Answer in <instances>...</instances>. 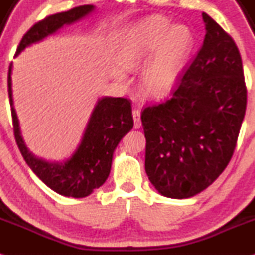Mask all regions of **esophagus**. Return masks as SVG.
<instances>
[{
    "label": "esophagus",
    "mask_w": 255,
    "mask_h": 255,
    "mask_svg": "<svg viewBox=\"0 0 255 255\" xmlns=\"http://www.w3.org/2000/svg\"><path fill=\"white\" fill-rule=\"evenodd\" d=\"M132 117L134 122V128H139L140 125H142V122H140V112L138 110L132 111Z\"/></svg>",
    "instance_id": "esophagus-1"
}]
</instances>
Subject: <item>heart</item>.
I'll list each match as a JSON object with an SVG mask.
<instances>
[{"label": "heart", "instance_id": "obj_1", "mask_svg": "<svg viewBox=\"0 0 255 255\" xmlns=\"http://www.w3.org/2000/svg\"><path fill=\"white\" fill-rule=\"evenodd\" d=\"M194 46V35L187 26H173L163 16H151L133 27L118 55L124 70L138 69L149 59L142 71L140 86L145 95L163 98L174 88L182 69ZM116 79L124 81L125 75L117 71Z\"/></svg>", "mask_w": 255, "mask_h": 255}]
</instances>
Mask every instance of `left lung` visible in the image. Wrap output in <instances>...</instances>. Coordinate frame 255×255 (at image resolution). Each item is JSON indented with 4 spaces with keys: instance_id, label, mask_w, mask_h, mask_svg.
Wrapping results in <instances>:
<instances>
[{
    "instance_id": "8db88e82",
    "label": "left lung",
    "mask_w": 255,
    "mask_h": 255,
    "mask_svg": "<svg viewBox=\"0 0 255 255\" xmlns=\"http://www.w3.org/2000/svg\"><path fill=\"white\" fill-rule=\"evenodd\" d=\"M206 34L168 100L142 112L145 172L164 197L190 198L228 166L247 105L240 52L203 13Z\"/></svg>"
}]
</instances>
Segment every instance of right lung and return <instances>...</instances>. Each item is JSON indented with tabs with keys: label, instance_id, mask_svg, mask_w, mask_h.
<instances>
[{
	"label": "right lung",
	"instance_id": "1",
	"mask_svg": "<svg viewBox=\"0 0 255 255\" xmlns=\"http://www.w3.org/2000/svg\"><path fill=\"white\" fill-rule=\"evenodd\" d=\"M94 9L93 4H86L46 16L27 31L21 39L15 55H20L21 51L27 46L53 34L64 25H70L87 16ZM11 68L13 64L10 63L8 71V94L14 136L26 163L34 174L55 192L74 198L89 196L109 178L113 152L121 139L133 127L130 100L112 97L99 99L87 123L81 143L74 154L62 162H49L29 151L21 136L11 91Z\"/></svg>",
	"mask_w": 255,
	"mask_h": 255
}]
</instances>
